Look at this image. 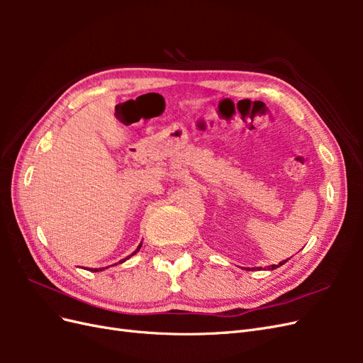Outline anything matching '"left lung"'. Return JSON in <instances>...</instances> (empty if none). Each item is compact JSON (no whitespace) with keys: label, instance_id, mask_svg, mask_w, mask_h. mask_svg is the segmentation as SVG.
I'll use <instances>...</instances> for the list:
<instances>
[{"label":"left lung","instance_id":"obj_1","mask_svg":"<svg viewBox=\"0 0 363 363\" xmlns=\"http://www.w3.org/2000/svg\"><path fill=\"white\" fill-rule=\"evenodd\" d=\"M284 262H286V260H284ZM284 262H280V263H279V265H271V267H269V269H276V268H279L280 265H283V263H284ZM259 269H260V268H259Z\"/></svg>","mask_w":363,"mask_h":363}]
</instances>
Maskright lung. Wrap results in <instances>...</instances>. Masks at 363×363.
<instances>
[{
  "mask_svg": "<svg viewBox=\"0 0 363 363\" xmlns=\"http://www.w3.org/2000/svg\"><path fill=\"white\" fill-rule=\"evenodd\" d=\"M140 245H142V244H139V247L136 248V251H135V252H131V255H130L128 257H131V256H133V255H136V252H138V251L140 250ZM128 257H125V259H128ZM125 259H123V260H119V262H121V263H123V262H125ZM103 269H104V268H103ZM103 269L100 268V269H94V271H103Z\"/></svg>",
  "mask_w": 363,
  "mask_h": 363,
  "instance_id": "1",
  "label": "right lung"
}]
</instances>
